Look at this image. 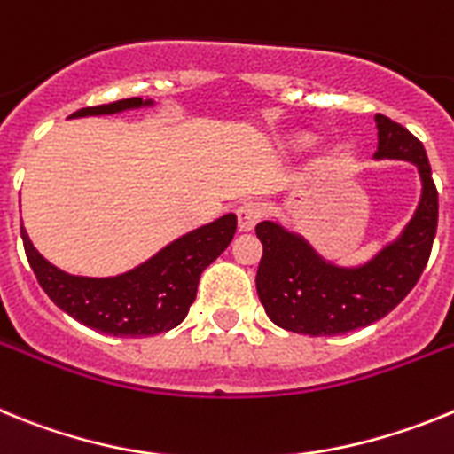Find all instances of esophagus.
<instances>
[{
    "instance_id": "esophagus-1",
    "label": "esophagus",
    "mask_w": 454,
    "mask_h": 454,
    "mask_svg": "<svg viewBox=\"0 0 454 454\" xmlns=\"http://www.w3.org/2000/svg\"><path fill=\"white\" fill-rule=\"evenodd\" d=\"M265 216V207L258 200H244L238 207V226L239 231H251L255 223Z\"/></svg>"
}]
</instances>
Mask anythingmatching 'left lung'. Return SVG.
<instances>
[{
    "label": "left lung",
    "instance_id": "obj_1",
    "mask_svg": "<svg viewBox=\"0 0 454 454\" xmlns=\"http://www.w3.org/2000/svg\"><path fill=\"white\" fill-rule=\"evenodd\" d=\"M377 155L409 160L420 171L423 196L416 215L397 242L388 244L368 265L333 267L306 239L274 222L255 226L262 242L255 290L270 320L281 329L309 336H338L381 320L407 297L427 265L436 223L439 192L423 144L391 118L377 114Z\"/></svg>",
    "mask_w": 454,
    "mask_h": 454
}]
</instances>
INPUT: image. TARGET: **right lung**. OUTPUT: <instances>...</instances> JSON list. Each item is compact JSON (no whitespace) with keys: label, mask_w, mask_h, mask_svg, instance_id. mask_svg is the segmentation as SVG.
I'll return each mask as SVG.
<instances>
[{"label":"right lung","mask_w":454,"mask_h":454,"mask_svg":"<svg viewBox=\"0 0 454 454\" xmlns=\"http://www.w3.org/2000/svg\"><path fill=\"white\" fill-rule=\"evenodd\" d=\"M141 105L153 102L128 98L98 107H84L73 116L116 114ZM235 231L238 216L223 215L222 219L178 238L128 274L86 278L70 276L50 265L34 249L25 228L20 226L27 260L47 297L82 325L109 336L128 338L155 336L178 326L187 317L189 306L194 303L200 274L212 260L223 254Z\"/></svg>","instance_id":"1"}]
</instances>
